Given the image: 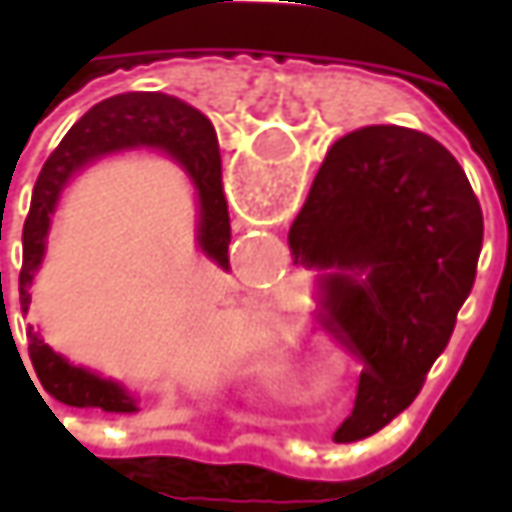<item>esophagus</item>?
I'll return each instance as SVG.
<instances>
[{
    "instance_id": "esophagus-1",
    "label": "esophagus",
    "mask_w": 512,
    "mask_h": 512,
    "mask_svg": "<svg viewBox=\"0 0 512 512\" xmlns=\"http://www.w3.org/2000/svg\"><path fill=\"white\" fill-rule=\"evenodd\" d=\"M270 442H276V439H267V442L262 439V436H259V439H253V444H265V447L276 450V453H279L282 459H287V462L302 464V453H296V450H293V444H302V442H282V444H270Z\"/></svg>"
}]
</instances>
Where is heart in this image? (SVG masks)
Listing matches in <instances>:
<instances>
[{"mask_svg":"<svg viewBox=\"0 0 512 512\" xmlns=\"http://www.w3.org/2000/svg\"><path fill=\"white\" fill-rule=\"evenodd\" d=\"M296 350H299V336L290 322H270L265 325L256 339H253V356L247 362V373L262 387L267 396L282 399L290 393V387L296 382ZM339 359L330 347H319L310 359L305 362L302 379L310 390H325L333 384L336 373H339Z\"/></svg>","mask_w":512,"mask_h":512,"instance_id":"1","label":"heart"}]
</instances>
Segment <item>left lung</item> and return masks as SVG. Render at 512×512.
<instances>
[{
	"mask_svg": "<svg viewBox=\"0 0 512 512\" xmlns=\"http://www.w3.org/2000/svg\"><path fill=\"white\" fill-rule=\"evenodd\" d=\"M482 239V205L433 136L367 125L330 145L287 245L293 265L319 273L325 327L364 362L336 442L382 430L419 396L473 290Z\"/></svg>",
	"mask_w": 512,
	"mask_h": 512,
	"instance_id": "left-lung-1",
	"label": "left lung"
}]
</instances>
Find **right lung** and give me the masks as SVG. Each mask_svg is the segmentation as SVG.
Returning a JSON list of instances; mask_svg holds the SVG:
<instances>
[{"label":"right lung","instance_id":"right-lung-1","mask_svg":"<svg viewBox=\"0 0 512 512\" xmlns=\"http://www.w3.org/2000/svg\"><path fill=\"white\" fill-rule=\"evenodd\" d=\"M162 150L185 168L199 202L196 245L227 270L230 245V216H227L225 187H222V156L216 130L205 113L168 93H119L93 108L68 130L59 148L50 153L36 179L30 213L22 230V273H19V305L30 307V287L45 259L50 216L56 213L59 196L73 173L122 150ZM28 353L42 387L56 402L70 407H99L105 413H136L139 402L113 379H105L88 367L70 364L56 353L39 330L28 327Z\"/></svg>","mask_w":512,"mask_h":512}]
</instances>
